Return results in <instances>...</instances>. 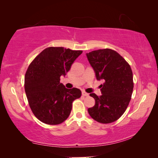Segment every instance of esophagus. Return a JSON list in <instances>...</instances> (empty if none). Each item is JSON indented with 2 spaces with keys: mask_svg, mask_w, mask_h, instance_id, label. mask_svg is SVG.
Returning <instances> with one entry per match:
<instances>
[{
  "mask_svg": "<svg viewBox=\"0 0 158 158\" xmlns=\"http://www.w3.org/2000/svg\"><path fill=\"white\" fill-rule=\"evenodd\" d=\"M82 95L84 96V97H88V96L89 95V93H85L84 91H83L82 92Z\"/></svg>",
  "mask_w": 158,
  "mask_h": 158,
  "instance_id": "34e87169",
  "label": "esophagus"
}]
</instances>
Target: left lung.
I'll return each mask as SVG.
<instances>
[{
  "label": "left lung",
  "instance_id": "obj_1",
  "mask_svg": "<svg viewBox=\"0 0 158 158\" xmlns=\"http://www.w3.org/2000/svg\"><path fill=\"white\" fill-rule=\"evenodd\" d=\"M88 60L95 72L100 85V97L90 93L95 105L88 111L95 121L110 123L117 121L126 110L132 97L134 82L132 69L116 51L104 49L86 53Z\"/></svg>",
  "mask_w": 158,
  "mask_h": 158
}]
</instances>
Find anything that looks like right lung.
<instances>
[{"mask_svg":"<svg viewBox=\"0 0 158 158\" xmlns=\"http://www.w3.org/2000/svg\"><path fill=\"white\" fill-rule=\"evenodd\" d=\"M82 52L64 47H48L29 65L25 74V92L31 111L41 122L62 123L70 114L73 101L81 97V90L66 89L60 79Z\"/></svg>","mask_w":158,"mask_h":158,"instance_id":"add662e5","label":"right lung"}]
</instances>
